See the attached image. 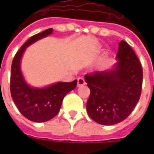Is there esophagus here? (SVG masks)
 <instances>
[{"label": "esophagus", "instance_id": "1", "mask_svg": "<svg viewBox=\"0 0 154 154\" xmlns=\"http://www.w3.org/2000/svg\"><path fill=\"white\" fill-rule=\"evenodd\" d=\"M85 85V80H84V79L81 78V77L78 78V79H77V85L79 87V86H82V85Z\"/></svg>", "mask_w": 154, "mask_h": 154}]
</instances>
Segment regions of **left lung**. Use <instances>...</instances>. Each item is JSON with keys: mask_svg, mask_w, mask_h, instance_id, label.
<instances>
[{"mask_svg": "<svg viewBox=\"0 0 154 154\" xmlns=\"http://www.w3.org/2000/svg\"><path fill=\"white\" fill-rule=\"evenodd\" d=\"M116 59L110 69L85 75L90 96L86 109L89 117L102 125L116 124L130 116L141 95L143 70L129 45L119 43Z\"/></svg>", "mask_w": 154, "mask_h": 154, "instance_id": "left-lung-1", "label": "left lung"}]
</instances>
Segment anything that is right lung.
Returning <instances> with one entry per match:
<instances>
[{
    "mask_svg": "<svg viewBox=\"0 0 154 154\" xmlns=\"http://www.w3.org/2000/svg\"><path fill=\"white\" fill-rule=\"evenodd\" d=\"M52 28L31 37L16 53L11 65V94L16 106L28 119L43 123L58 113L64 97L75 89L77 80L65 82H58L44 87H34L27 82L21 72V62L28 47L52 34Z\"/></svg>",
    "mask_w": 154,
    "mask_h": 154,
    "instance_id": "1",
    "label": "right lung"
}]
</instances>
